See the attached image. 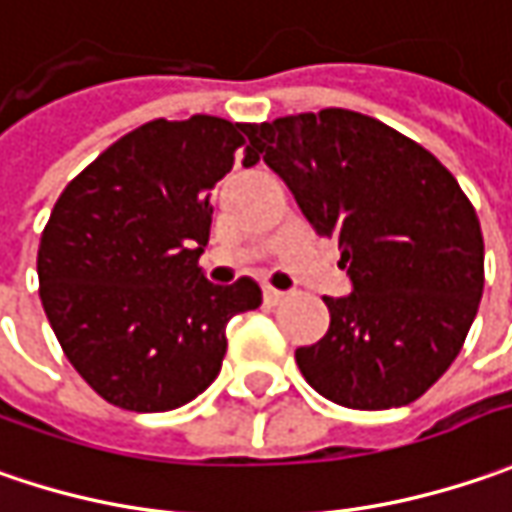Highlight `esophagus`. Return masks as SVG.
<instances>
[{"instance_id": "34e87169", "label": "esophagus", "mask_w": 512, "mask_h": 512, "mask_svg": "<svg viewBox=\"0 0 512 512\" xmlns=\"http://www.w3.org/2000/svg\"><path fill=\"white\" fill-rule=\"evenodd\" d=\"M263 300H266V306H278V303L286 300V292H278L272 286H263Z\"/></svg>"}]
</instances>
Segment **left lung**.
Here are the masks:
<instances>
[{"mask_svg":"<svg viewBox=\"0 0 512 512\" xmlns=\"http://www.w3.org/2000/svg\"><path fill=\"white\" fill-rule=\"evenodd\" d=\"M246 160L295 194L321 237H335L346 298H323L329 329L295 352L303 378L349 410L421 398L450 369L484 289L476 209L427 148L375 117L318 114L246 125Z\"/></svg>","mask_w":512,"mask_h":512,"instance_id":"8db88e82","label":"left lung"}]
</instances>
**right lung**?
Masks as SVG:
<instances>
[{"label": "right lung", "mask_w": 512, "mask_h": 512, "mask_svg": "<svg viewBox=\"0 0 512 512\" xmlns=\"http://www.w3.org/2000/svg\"><path fill=\"white\" fill-rule=\"evenodd\" d=\"M243 145L246 123L151 120L59 194L36 255L39 298L65 358L108 404L194 401L223 367L226 323L260 306L252 278L214 286L197 266L214 183Z\"/></svg>", "instance_id": "add662e5"}]
</instances>
